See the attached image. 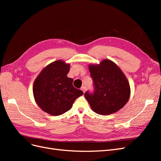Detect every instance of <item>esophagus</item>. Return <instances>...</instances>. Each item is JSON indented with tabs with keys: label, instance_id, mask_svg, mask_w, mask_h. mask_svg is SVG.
Returning <instances> with one entry per match:
<instances>
[{
	"label": "esophagus",
	"instance_id": "1",
	"mask_svg": "<svg viewBox=\"0 0 161 161\" xmlns=\"http://www.w3.org/2000/svg\"><path fill=\"white\" fill-rule=\"evenodd\" d=\"M82 91V92H84V93H85V91H86V87L85 86H82L81 87V89H80Z\"/></svg>",
	"mask_w": 161,
	"mask_h": 161
}]
</instances>
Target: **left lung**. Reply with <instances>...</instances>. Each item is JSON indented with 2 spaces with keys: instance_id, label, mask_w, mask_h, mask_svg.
<instances>
[{
  "instance_id": "1",
  "label": "left lung",
  "mask_w": 161,
  "mask_h": 161,
  "mask_svg": "<svg viewBox=\"0 0 161 161\" xmlns=\"http://www.w3.org/2000/svg\"><path fill=\"white\" fill-rule=\"evenodd\" d=\"M89 69L94 91H86L85 97L92 110L97 114L106 115L122 108L130 98V87L118 66L105 59L99 64H90Z\"/></svg>"
}]
</instances>
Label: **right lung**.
<instances>
[{
  "label": "right lung",
  "instance_id": "1",
  "mask_svg": "<svg viewBox=\"0 0 161 161\" xmlns=\"http://www.w3.org/2000/svg\"><path fill=\"white\" fill-rule=\"evenodd\" d=\"M70 64L57 60L43 69L34 81L33 92L38 106L52 115H60L70 110L76 98L83 94L72 85L67 76Z\"/></svg>",
  "mask_w": 161,
  "mask_h": 161
}]
</instances>
